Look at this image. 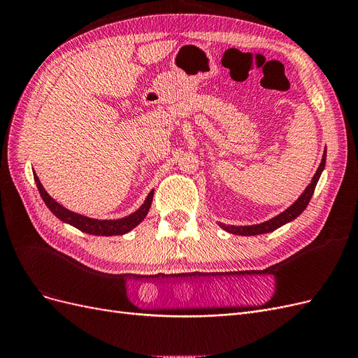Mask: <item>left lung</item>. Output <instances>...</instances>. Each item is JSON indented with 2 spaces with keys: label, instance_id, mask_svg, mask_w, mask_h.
<instances>
[{
  "label": "left lung",
  "instance_id": "1",
  "mask_svg": "<svg viewBox=\"0 0 358 358\" xmlns=\"http://www.w3.org/2000/svg\"><path fill=\"white\" fill-rule=\"evenodd\" d=\"M326 157H327V149L324 150L322 154V159H321V164L317 170L315 175H313L312 180L309 185L306 187V189L301 192V196L292 203L287 210H284L282 213L276 215L275 218L268 220L266 222L262 224H254V225H227L220 222V227L222 230L229 231L231 234H239V236H257V234H264V233H270V231H275L279 227H282L287 222H291L292 220H296L297 216L306 209V206L309 204L312 196H313V191H315V187L318 183V179L321 176V173L324 170V166H326Z\"/></svg>",
  "mask_w": 358,
  "mask_h": 358
}]
</instances>
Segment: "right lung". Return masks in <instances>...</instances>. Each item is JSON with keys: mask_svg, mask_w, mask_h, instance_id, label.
I'll list each match as a JSON object with an SVG mask.
<instances>
[{"mask_svg": "<svg viewBox=\"0 0 358 358\" xmlns=\"http://www.w3.org/2000/svg\"><path fill=\"white\" fill-rule=\"evenodd\" d=\"M34 180L37 183V188H38V192H40L43 201L46 203L49 210L55 215L57 218H59L62 222H67V224L76 227V229L83 231V233L94 234V236H121V234L131 231L134 227H137L145 220V216L148 215V212L150 209V204H152V199H154V189H152L148 194L145 203L140 206V208L134 213L125 216V218L94 220V218H88V216L74 213V212L64 208V206H61L58 201L53 200L48 194V191L43 188L41 182L37 178L36 173H34Z\"/></svg>", "mask_w": 358, "mask_h": 358, "instance_id": "right-lung-1", "label": "right lung"}]
</instances>
